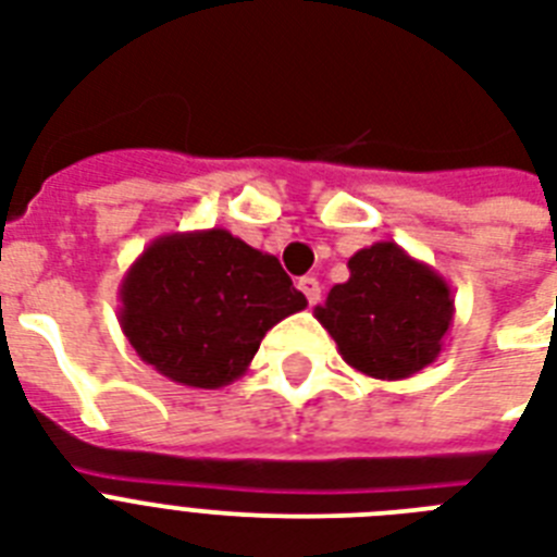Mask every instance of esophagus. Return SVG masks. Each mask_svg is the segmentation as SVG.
Masks as SVG:
<instances>
[{
	"mask_svg": "<svg viewBox=\"0 0 557 557\" xmlns=\"http://www.w3.org/2000/svg\"><path fill=\"white\" fill-rule=\"evenodd\" d=\"M297 288L304 292L306 300H309L312 306L321 300V283H318L314 277H300V280H297Z\"/></svg>",
	"mask_w": 557,
	"mask_h": 557,
	"instance_id": "esophagus-1",
	"label": "esophagus"
}]
</instances>
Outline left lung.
I'll list each match as a JSON object with an SVG mask.
<instances>
[{"mask_svg": "<svg viewBox=\"0 0 557 557\" xmlns=\"http://www.w3.org/2000/svg\"><path fill=\"white\" fill-rule=\"evenodd\" d=\"M347 269V283L332 286L314 306L341 358L381 381L410 379L431 367L454 326L448 280L389 239L352 253Z\"/></svg>", "mask_w": 557, "mask_h": 557, "instance_id": "obj_1", "label": "left lung"}]
</instances>
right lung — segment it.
<instances>
[{
    "label": "right lung",
    "instance_id": "obj_1",
    "mask_svg": "<svg viewBox=\"0 0 557 557\" xmlns=\"http://www.w3.org/2000/svg\"><path fill=\"white\" fill-rule=\"evenodd\" d=\"M117 297L121 330L144 364L196 389L239 379L265 332L306 309L277 257L225 227L152 239Z\"/></svg>",
    "mask_w": 557,
    "mask_h": 557
}]
</instances>
